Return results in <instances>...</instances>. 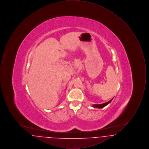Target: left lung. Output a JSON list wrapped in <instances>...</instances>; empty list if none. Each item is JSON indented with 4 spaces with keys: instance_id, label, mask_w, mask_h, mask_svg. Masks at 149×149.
<instances>
[{
    "instance_id": "8db88e82",
    "label": "left lung",
    "mask_w": 149,
    "mask_h": 149,
    "mask_svg": "<svg viewBox=\"0 0 149 149\" xmlns=\"http://www.w3.org/2000/svg\"><path fill=\"white\" fill-rule=\"evenodd\" d=\"M113 98L110 100L109 101L107 102L106 103H103V104H93L92 106L94 108H102L106 106L107 105H108L110 102H111V101L113 100Z\"/></svg>"
}]
</instances>
